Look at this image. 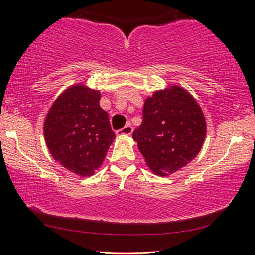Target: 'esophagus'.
<instances>
[{"instance_id": "esophagus-1", "label": "esophagus", "mask_w": 255, "mask_h": 255, "mask_svg": "<svg viewBox=\"0 0 255 255\" xmlns=\"http://www.w3.org/2000/svg\"><path fill=\"white\" fill-rule=\"evenodd\" d=\"M132 127L131 125H126L124 128H121L120 130L117 131V135H131Z\"/></svg>"}]
</instances>
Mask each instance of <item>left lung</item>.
<instances>
[{
    "label": "left lung",
    "instance_id": "8db88e82",
    "mask_svg": "<svg viewBox=\"0 0 255 255\" xmlns=\"http://www.w3.org/2000/svg\"><path fill=\"white\" fill-rule=\"evenodd\" d=\"M206 137V120L198 103L179 87L145 100L141 126L132 132L148 166L167 175L195 158Z\"/></svg>",
    "mask_w": 255,
    "mask_h": 255
}]
</instances>
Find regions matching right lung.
Wrapping results in <instances>:
<instances>
[{
    "instance_id": "add662e5",
    "label": "right lung",
    "mask_w": 255,
    "mask_h": 255,
    "mask_svg": "<svg viewBox=\"0 0 255 255\" xmlns=\"http://www.w3.org/2000/svg\"><path fill=\"white\" fill-rule=\"evenodd\" d=\"M99 99V91L71 87L55 100L44 125L53 158L82 177L93 174L102 165L116 137Z\"/></svg>"
}]
</instances>
